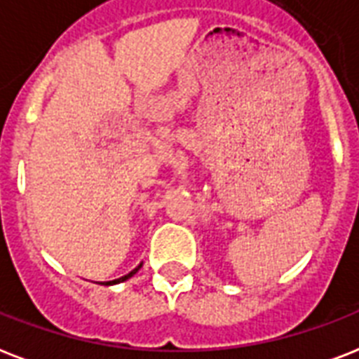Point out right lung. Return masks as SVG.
<instances>
[{
	"label": "right lung",
	"instance_id": "add662e5",
	"mask_svg": "<svg viewBox=\"0 0 359 359\" xmlns=\"http://www.w3.org/2000/svg\"><path fill=\"white\" fill-rule=\"evenodd\" d=\"M141 268V264L137 268H134V270H132V272L130 273H126V276H123V278H119V279H114V281H106V285H115V283H121V281H126V279L128 278H132V276H134L135 272H137V270H140Z\"/></svg>",
	"mask_w": 359,
	"mask_h": 359
}]
</instances>
